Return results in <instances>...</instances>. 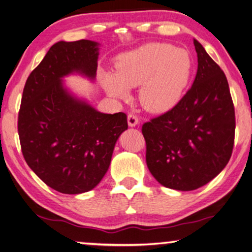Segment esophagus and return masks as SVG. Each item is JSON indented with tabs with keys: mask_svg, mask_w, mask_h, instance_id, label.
<instances>
[{
	"mask_svg": "<svg viewBox=\"0 0 252 252\" xmlns=\"http://www.w3.org/2000/svg\"><path fill=\"white\" fill-rule=\"evenodd\" d=\"M127 123H129L130 126H135L139 123L138 116H135L134 113H129V116H127Z\"/></svg>",
	"mask_w": 252,
	"mask_h": 252,
	"instance_id": "34e87169",
	"label": "esophagus"
}]
</instances>
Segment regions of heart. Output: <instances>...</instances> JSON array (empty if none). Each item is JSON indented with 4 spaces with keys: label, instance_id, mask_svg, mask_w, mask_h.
I'll use <instances>...</instances> for the list:
<instances>
[{
    "label": "heart",
    "instance_id": "obj_1",
    "mask_svg": "<svg viewBox=\"0 0 252 252\" xmlns=\"http://www.w3.org/2000/svg\"><path fill=\"white\" fill-rule=\"evenodd\" d=\"M117 75L104 73L102 84L111 96L125 99L129 89L140 87V101L152 112L171 109L189 82L192 59L185 49L169 43H148L122 54Z\"/></svg>",
    "mask_w": 252,
    "mask_h": 252
}]
</instances>
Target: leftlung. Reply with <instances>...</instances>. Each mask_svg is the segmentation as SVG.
Masks as SVG:
<instances>
[{
    "label": "left lung",
    "mask_w": 252,
    "mask_h": 252,
    "mask_svg": "<svg viewBox=\"0 0 252 252\" xmlns=\"http://www.w3.org/2000/svg\"><path fill=\"white\" fill-rule=\"evenodd\" d=\"M195 79L171 110L142 126L147 165L162 186L191 191L222 171L232 155L234 106L223 71L193 40Z\"/></svg>",
    "instance_id": "8db88e82"
}]
</instances>
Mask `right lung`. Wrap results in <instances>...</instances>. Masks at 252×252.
<instances>
[{
    "label": "right lung",
    "instance_id": "right-lung-1",
    "mask_svg": "<svg viewBox=\"0 0 252 252\" xmlns=\"http://www.w3.org/2000/svg\"><path fill=\"white\" fill-rule=\"evenodd\" d=\"M99 43L60 41L25 82L18 131L25 161L46 186L79 194L99 185L117 140L127 129L126 114L101 113L63 87L62 78L96 75Z\"/></svg>",
    "mask_w": 252,
    "mask_h": 252
}]
</instances>
